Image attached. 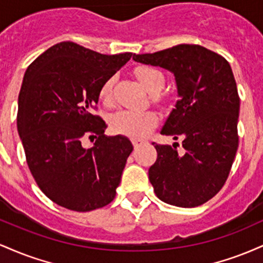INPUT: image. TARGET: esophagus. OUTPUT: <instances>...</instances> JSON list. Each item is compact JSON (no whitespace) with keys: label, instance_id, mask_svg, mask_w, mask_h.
I'll use <instances>...</instances> for the list:
<instances>
[{"label":"esophagus","instance_id":"1","mask_svg":"<svg viewBox=\"0 0 263 263\" xmlns=\"http://www.w3.org/2000/svg\"><path fill=\"white\" fill-rule=\"evenodd\" d=\"M132 144H134V148L135 149H138L142 144H144V141L142 140H132Z\"/></svg>","mask_w":263,"mask_h":263}]
</instances>
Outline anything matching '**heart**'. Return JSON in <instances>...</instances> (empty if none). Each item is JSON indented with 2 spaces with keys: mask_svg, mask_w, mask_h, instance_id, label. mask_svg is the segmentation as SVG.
I'll return each instance as SVG.
<instances>
[{
  "mask_svg": "<svg viewBox=\"0 0 263 263\" xmlns=\"http://www.w3.org/2000/svg\"><path fill=\"white\" fill-rule=\"evenodd\" d=\"M135 75L142 86L151 93L158 92L164 85V77L156 68L148 65H141L136 68ZM114 84L112 77L104 81L99 90V99L105 105H111L114 101ZM157 116L151 111L122 110L111 116L110 127L115 134L126 137L140 140L149 134L156 126Z\"/></svg>",
  "mask_w": 263,
  "mask_h": 263,
  "instance_id": "b5f03b06",
  "label": "heart"
}]
</instances>
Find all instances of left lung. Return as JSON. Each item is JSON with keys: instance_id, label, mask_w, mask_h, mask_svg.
<instances>
[{"instance_id": "obj_1", "label": "left lung", "mask_w": 263, "mask_h": 263, "mask_svg": "<svg viewBox=\"0 0 263 263\" xmlns=\"http://www.w3.org/2000/svg\"><path fill=\"white\" fill-rule=\"evenodd\" d=\"M134 60L172 71L179 96L161 134L180 138L183 152L178 143H152L157 161L148 177L156 195L180 208L206 203L224 186L238 147L240 98L230 64L198 44L134 54Z\"/></svg>"}]
</instances>
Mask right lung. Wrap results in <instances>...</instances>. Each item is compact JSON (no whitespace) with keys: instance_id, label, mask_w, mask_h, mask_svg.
Instances as JSON below:
<instances>
[{"instance_id":"right-lung-1","label":"right lung","mask_w":263,"mask_h":263,"mask_svg":"<svg viewBox=\"0 0 263 263\" xmlns=\"http://www.w3.org/2000/svg\"><path fill=\"white\" fill-rule=\"evenodd\" d=\"M62 42L27 68L18 95L17 129L35 183L50 200L74 211H91L114 200L134 146L123 136H105L93 115L99 90L131 59ZM85 138L96 140L91 149Z\"/></svg>"}]
</instances>
